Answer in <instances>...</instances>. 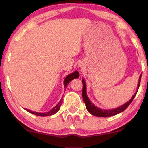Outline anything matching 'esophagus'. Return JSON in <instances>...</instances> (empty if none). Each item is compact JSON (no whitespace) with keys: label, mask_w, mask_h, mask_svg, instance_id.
Instances as JSON below:
<instances>
[{"label":"esophagus","mask_w":148,"mask_h":148,"mask_svg":"<svg viewBox=\"0 0 148 148\" xmlns=\"http://www.w3.org/2000/svg\"><path fill=\"white\" fill-rule=\"evenodd\" d=\"M84 66H85V64H84V62H80V63L79 64V67H81V69H83V68H84Z\"/></svg>","instance_id":"obj_1"}]
</instances>
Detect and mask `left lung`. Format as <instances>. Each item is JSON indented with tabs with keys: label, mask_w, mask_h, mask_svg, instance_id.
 I'll return each mask as SVG.
<instances>
[{
	"label": "left lung",
	"mask_w": 148,
	"mask_h": 148,
	"mask_svg": "<svg viewBox=\"0 0 148 148\" xmlns=\"http://www.w3.org/2000/svg\"><path fill=\"white\" fill-rule=\"evenodd\" d=\"M141 76L142 74H140V77H139L138 86H137V91L134 93V95L132 96V97L131 98L130 100H129V101H127V103H125V104L122 105V106L118 107V108H113V109H101V108H98L97 106H96L92 101L90 100L89 98L87 95V92H86V82H85L84 79H82V83H83V92H82V96H83V99L86 104V108L89 112L92 115H95L97 117H100V118H106V117H111L115 115L118 113H121L125 111V109L130 106V104L132 103V101H133L134 98L135 97L136 95L137 92L138 90L139 86H140V79H141Z\"/></svg>",
	"instance_id": "8db88e82"
}]
</instances>
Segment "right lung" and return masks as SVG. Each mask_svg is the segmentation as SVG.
Returning <instances> with one entry per match:
<instances>
[{
	"instance_id": "1",
	"label": "right lung",
	"mask_w": 148,
	"mask_h": 148,
	"mask_svg": "<svg viewBox=\"0 0 148 148\" xmlns=\"http://www.w3.org/2000/svg\"><path fill=\"white\" fill-rule=\"evenodd\" d=\"M79 73L78 71H76V70L74 71L73 73H71V74H69V75H67V76H66L65 79H64V88H65V89H66V87H67V85H68L69 83L72 80H73L74 79H77V78H79ZM62 103V99H60V101L58 103V104H56V106H54L53 108L51 110H50L49 111L45 112V113H39V112L33 111H30V110H29V109H27V108H25V110H26L27 111L29 112V113H32V114L38 115V116H42V117L50 116V115H54L55 113H56L57 112L59 111Z\"/></svg>"
}]
</instances>
